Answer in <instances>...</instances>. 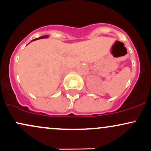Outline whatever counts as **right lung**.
Masks as SVG:
<instances>
[{
	"label": "right lung",
	"mask_w": 151,
	"mask_h": 151,
	"mask_svg": "<svg viewBox=\"0 0 151 151\" xmlns=\"http://www.w3.org/2000/svg\"><path fill=\"white\" fill-rule=\"evenodd\" d=\"M47 37H48V36L47 35H45V36H42V37H40L39 38H37V39H34V40H32V41H33V40H38V39H41V38H47ZM32 41H31V42H32Z\"/></svg>",
	"instance_id": "1"
}]
</instances>
